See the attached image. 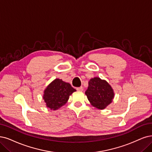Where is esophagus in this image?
<instances>
[{
    "label": "esophagus",
    "instance_id": "34e87169",
    "mask_svg": "<svg viewBox=\"0 0 152 152\" xmlns=\"http://www.w3.org/2000/svg\"><path fill=\"white\" fill-rule=\"evenodd\" d=\"M76 89L77 91H83V88L82 87V86H81V87H79V88H76Z\"/></svg>",
    "mask_w": 152,
    "mask_h": 152
}]
</instances>
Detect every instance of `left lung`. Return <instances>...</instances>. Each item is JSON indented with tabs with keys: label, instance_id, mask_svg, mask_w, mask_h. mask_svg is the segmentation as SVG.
<instances>
[{
	"label": "left lung",
	"instance_id": "left-lung-1",
	"mask_svg": "<svg viewBox=\"0 0 152 152\" xmlns=\"http://www.w3.org/2000/svg\"><path fill=\"white\" fill-rule=\"evenodd\" d=\"M85 94L90 104L99 110L105 109L115 97L114 90L111 85L99 77H94L89 80Z\"/></svg>",
	"mask_w": 152,
	"mask_h": 152
}]
</instances>
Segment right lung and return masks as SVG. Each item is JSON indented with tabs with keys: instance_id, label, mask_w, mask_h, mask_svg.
<instances>
[{
	"instance_id": "right-lung-1",
	"label": "right lung",
	"mask_w": 152,
	"mask_h": 152,
	"mask_svg": "<svg viewBox=\"0 0 152 152\" xmlns=\"http://www.w3.org/2000/svg\"><path fill=\"white\" fill-rule=\"evenodd\" d=\"M75 91L69 83L56 78L44 89L42 98L46 107L57 110L67 102L70 95Z\"/></svg>"
}]
</instances>
